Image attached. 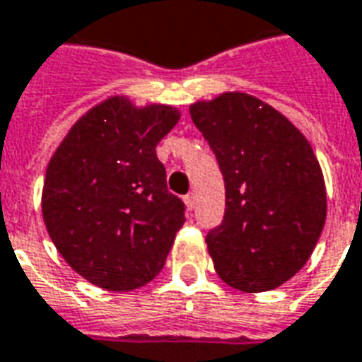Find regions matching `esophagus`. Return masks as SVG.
Listing matches in <instances>:
<instances>
[{"mask_svg":"<svg viewBox=\"0 0 362 362\" xmlns=\"http://www.w3.org/2000/svg\"><path fill=\"white\" fill-rule=\"evenodd\" d=\"M185 204H187V209H189V210L194 209V194L193 193L185 194Z\"/></svg>","mask_w":362,"mask_h":362,"instance_id":"obj_1","label":"esophagus"}]
</instances>
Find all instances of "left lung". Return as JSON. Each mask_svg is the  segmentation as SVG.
<instances>
[{
    "mask_svg": "<svg viewBox=\"0 0 362 362\" xmlns=\"http://www.w3.org/2000/svg\"><path fill=\"white\" fill-rule=\"evenodd\" d=\"M226 187L222 224L206 235L218 276L243 292L281 286L298 273L324 230L322 168L306 136L247 93L189 107Z\"/></svg>",
    "mask_w": 362,
    "mask_h": 362,
    "instance_id": "8db88e82",
    "label": "left lung"
}]
</instances>
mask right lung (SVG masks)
<instances>
[{"instance_id": "1", "label": "right lung", "mask_w": 362, "mask_h": 362, "mask_svg": "<svg viewBox=\"0 0 362 362\" xmlns=\"http://www.w3.org/2000/svg\"><path fill=\"white\" fill-rule=\"evenodd\" d=\"M179 117L169 105L134 107L127 97H111L70 128L46 168L48 235L95 286L140 288L168 259L185 204L168 191L156 146Z\"/></svg>"}]
</instances>
